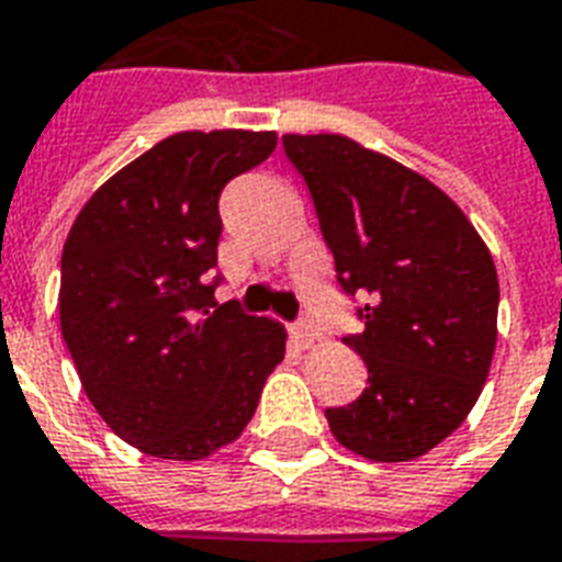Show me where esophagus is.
Returning <instances> with one entry per match:
<instances>
[{"label":"esophagus","instance_id":"obj_1","mask_svg":"<svg viewBox=\"0 0 562 562\" xmlns=\"http://www.w3.org/2000/svg\"><path fill=\"white\" fill-rule=\"evenodd\" d=\"M293 337L295 342H302L304 349H307V346H313V342L319 340L322 334L316 325H311V322H299V325H293Z\"/></svg>","mask_w":562,"mask_h":562}]
</instances>
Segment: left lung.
<instances>
[{"label": "left lung", "instance_id": "8db88e82", "mask_svg": "<svg viewBox=\"0 0 562 562\" xmlns=\"http://www.w3.org/2000/svg\"><path fill=\"white\" fill-rule=\"evenodd\" d=\"M342 293L360 295L367 390L328 407L337 442L378 463L422 458L463 425L498 337L493 255L437 184L342 134H286Z\"/></svg>", "mask_w": 562, "mask_h": 562}]
</instances>
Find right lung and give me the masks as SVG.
I'll return each instance as SVG.
<instances>
[{"mask_svg":"<svg viewBox=\"0 0 562 562\" xmlns=\"http://www.w3.org/2000/svg\"><path fill=\"white\" fill-rule=\"evenodd\" d=\"M276 132L172 134L104 181L60 255V334L108 428L151 458L202 460L240 437L284 325L216 304L220 193Z\"/></svg>","mask_w":562,"mask_h":562,"instance_id":"1","label":"right lung"}]
</instances>
